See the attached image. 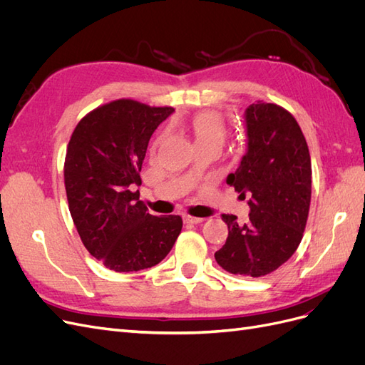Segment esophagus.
Returning <instances> with one entry per match:
<instances>
[{"label":"esophagus","instance_id":"1","mask_svg":"<svg viewBox=\"0 0 365 365\" xmlns=\"http://www.w3.org/2000/svg\"><path fill=\"white\" fill-rule=\"evenodd\" d=\"M184 222L185 224H201L204 222L202 217H195V216H190V215H184Z\"/></svg>","mask_w":365,"mask_h":365}]
</instances>
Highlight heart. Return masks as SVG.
I'll return each mask as SVG.
<instances>
[{"label": "heart", "instance_id": "b5f03b06", "mask_svg": "<svg viewBox=\"0 0 365 365\" xmlns=\"http://www.w3.org/2000/svg\"><path fill=\"white\" fill-rule=\"evenodd\" d=\"M189 128L195 137L197 148L210 143H219L222 145L225 138V121L215 111H200L192 118Z\"/></svg>", "mask_w": 365, "mask_h": 365}]
</instances>
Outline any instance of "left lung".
<instances>
[{
	"mask_svg": "<svg viewBox=\"0 0 365 365\" xmlns=\"http://www.w3.org/2000/svg\"><path fill=\"white\" fill-rule=\"evenodd\" d=\"M248 150L227 184L250 196V222L222 215L225 245L215 252L222 269L263 277L280 268L300 245L312 193V165L306 138L295 117L275 103L247 109Z\"/></svg>",
	"mask_w": 365,
	"mask_h": 365,
	"instance_id": "1",
	"label": "left lung"
}]
</instances>
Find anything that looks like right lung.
Segmentation results:
<instances>
[{"instance_id": "obj_1", "label": "right lung", "mask_w": 365, "mask_h": 365, "mask_svg": "<svg viewBox=\"0 0 365 365\" xmlns=\"http://www.w3.org/2000/svg\"><path fill=\"white\" fill-rule=\"evenodd\" d=\"M173 111L118 98L93 109L73 130L63 164L68 208L82 244L108 269L155 267L181 233V216L149 215L134 192L153 130Z\"/></svg>"}]
</instances>
